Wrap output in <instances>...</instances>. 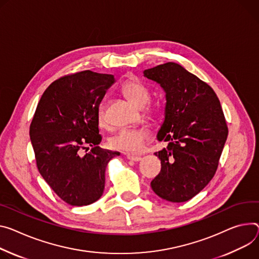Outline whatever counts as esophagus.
<instances>
[{
	"mask_svg": "<svg viewBox=\"0 0 259 259\" xmlns=\"http://www.w3.org/2000/svg\"><path fill=\"white\" fill-rule=\"evenodd\" d=\"M126 157H127L128 160L134 161V162H138V161L142 160V157H140V156H135V155H132V154H127Z\"/></svg>",
	"mask_w": 259,
	"mask_h": 259,
	"instance_id": "1",
	"label": "esophagus"
}]
</instances>
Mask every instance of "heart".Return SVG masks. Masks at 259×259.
<instances>
[{
  "label": "heart",
  "instance_id": "b5f03b06",
  "mask_svg": "<svg viewBox=\"0 0 259 259\" xmlns=\"http://www.w3.org/2000/svg\"><path fill=\"white\" fill-rule=\"evenodd\" d=\"M123 95L135 106L144 108L151 99V92L149 88L137 79L127 80L121 88ZM152 112V108L148 110ZM97 120L100 126H105V107L100 104L97 110ZM150 130L146 127L133 128V129H123L115 133L109 139V146L113 150L121 151L128 154L138 153L143 149L146 142L150 137Z\"/></svg>",
  "mask_w": 259,
  "mask_h": 259
}]
</instances>
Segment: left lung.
<instances>
[{"mask_svg": "<svg viewBox=\"0 0 259 259\" xmlns=\"http://www.w3.org/2000/svg\"><path fill=\"white\" fill-rule=\"evenodd\" d=\"M166 94L165 117L157 134L167 147L156 152L160 174L153 191L171 202L198 194L216 174L228 129L220 101L206 82L168 62L144 71Z\"/></svg>", "mask_w": 259, "mask_h": 259, "instance_id": "left-lung-1", "label": "left lung"}]
</instances>
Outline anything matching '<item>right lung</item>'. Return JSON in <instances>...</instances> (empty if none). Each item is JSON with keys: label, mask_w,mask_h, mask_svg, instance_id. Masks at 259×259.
<instances>
[{"label": "right lung", "mask_w": 259, "mask_h": 259, "mask_svg": "<svg viewBox=\"0 0 259 259\" xmlns=\"http://www.w3.org/2000/svg\"><path fill=\"white\" fill-rule=\"evenodd\" d=\"M114 81L111 74L90 70L66 75L45 90L37 105L30 126L37 167L68 204L82 206L98 200L107 163L120 155L98 147L102 137L97 110ZM88 146L92 150L82 156Z\"/></svg>", "instance_id": "add662e5"}]
</instances>
